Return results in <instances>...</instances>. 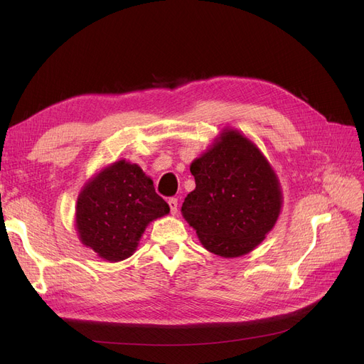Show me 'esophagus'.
<instances>
[{"label":"esophagus","instance_id":"34e87169","mask_svg":"<svg viewBox=\"0 0 364 364\" xmlns=\"http://www.w3.org/2000/svg\"><path fill=\"white\" fill-rule=\"evenodd\" d=\"M168 205H169V209H171V214L176 215L177 211H178V200L176 198H169Z\"/></svg>","mask_w":364,"mask_h":364}]
</instances>
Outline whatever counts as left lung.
<instances>
[{
  "label": "left lung",
  "instance_id": "obj_1",
  "mask_svg": "<svg viewBox=\"0 0 364 364\" xmlns=\"http://www.w3.org/2000/svg\"><path fill=\"white\" fill-rule=\"evenodd\" d=\"M196 188L181 213L205 250L242 257L265 239L282 209L277 176L261 150L237 129H224L190 165Z\"/></svg>",
  "mask_w": 364,
  "mask_h": 364
}]
</instances>
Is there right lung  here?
Instances as JSON below:
<instances>
[{
	"instance_id": "add662e5",
	"label": "right lung",
	"mask_w": 364,
	"mask_h": 364,
	"mask_svg": "<svg viewBox=\"0 0 364 364\" xmlns=\"http://www.w3.org/2000/svg\"><path fill=\"white\" fill-rule=\"evenodd\" d=\"M169 213L137 164L121 159L95 174L76 200L80 240L100 258L118 262L136 252L150 221Z\"/></svg>"
}]
</instances>
